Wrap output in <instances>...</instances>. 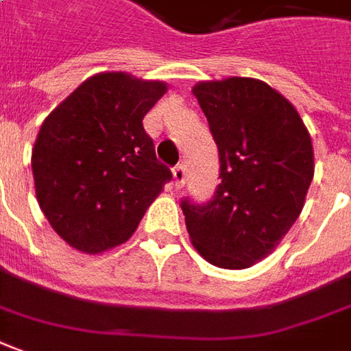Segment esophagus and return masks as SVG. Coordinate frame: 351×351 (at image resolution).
Returning <instances> with one entry per match:
<instances>
[{"label": "esophagus", "mask_w": 351, "mask_h": 351, "mask_svg": "<svg viewBox=\"0 0 351 351\" xmlns=\"http://www.w3.org/2000/svg\"><path fill=\"white\" fill-rule=\"evenodd\" d=\"M173 183H176V187H183V183H185V166L183 164H178L173 168Z\"/></svg>", "instance_id": "obj_1"}]
</instances>
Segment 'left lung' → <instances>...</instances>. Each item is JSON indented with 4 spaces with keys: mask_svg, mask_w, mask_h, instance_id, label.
I'll return each instance as SVG.
<instances>
[{
    "mask_svg": "<svg viewBox=\"0 0 351 351\" xmlns=\"http://www.w3.org/2000/svg\"><path fill=\"white\" fill-rule=\"evenodd\" d=\"M217 145L219 180L206 202L181 199L191 243L208 262L245 269L298 219L313 180V149L296 108L260 80L193 88Z\"/></svg>",
    "mask_w": 351,
    "mask_h": 351,
    "instance_id": "1",
    "label": "left lung"
}]
</instances>
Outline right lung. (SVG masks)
<instances>
[{"mask_svg": "<svg viewBox=\"0 0 351 351\" xmlns=\"http://www.w3.org/2000/svg\"><path fill=\"white\" fill-rule=\"evenodd\" d=\"M164 93L162 82L103 72L43 120L32 151L36 197L70 246L99 254L125 243L171 181L143 128Z\"/></svg>", "mask_w": 351, "mask_h": 351, "instance_id": "right-lung-1", "label": "right lung"}]
</instances>
